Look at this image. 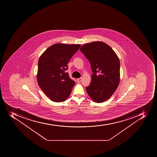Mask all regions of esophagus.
I'll return each mask as SVG.
<instances>
[{
	"instance_id": "34e87169",
	"label": "esophagus",
	"mask_w": 157,
	"mask_h": 157,
	"mask_svg": "<svg viewBox=\"0 0 157 157\" xmlns=\"http://www.w3.org/2000/svg\"><path fill=\"white\" fill-rule=\"evenodd\" d=\"M82 78H78L77 79V82H82Z\"/></svg>"
}]
</instances>
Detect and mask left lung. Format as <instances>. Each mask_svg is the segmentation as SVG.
Listing matches in <instances>:
<instances>
[{"mask_svg": "<svg viewBox=\"0 0 157 157\" xmlns=\"http://www.w3.org/2000/svg\"><path fill=\"white\" fill-rule=\"evenodd\" d=\"M80 51L90 61L93 74L86 87L93 101L101 102L109 99L120 82V61L110 46L101 41L82 46Z\"/></svg>", "mask_w": 157, "mask_h": 157, "instance_id": "left-lung-1", "label": "left lung"}]
</instances>
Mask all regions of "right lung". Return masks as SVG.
I'll return each mask as SVG.
<instances>
[{
	"instance_id": "right-lung-1",
	"label": "right lung",
	"mask_w": 157,
	"mask_h": 157,
	"mask_svg": "<svg viewBox=\"0 0 157 157\" xmlns=\"http://www.w3.org/2000/svg\"><path fill=\"white\" fill-rule=\"evenodd\" d=\"M80 44H56L40 56L37 79L40 88L52 101L63 102L69 97L75 82L68 73V64Z\"/></svg>"
}]
</instances>
